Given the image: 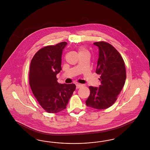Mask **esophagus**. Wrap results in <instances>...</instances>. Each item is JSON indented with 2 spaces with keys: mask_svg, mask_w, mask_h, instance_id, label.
I'll return each mask as SVG.
<instances>
[{
  "mask_svg": "<svg viewBox=\"0 0 150 150\" xmlns=\"http://www.w3.org/2000/svg\"><path fill=\"white\" fill-rule=\"evenodd\" d=\"M76 88L78 89V88H80L82 86V85L80 84V83H76Z\"/></svg>",
  "mask_w": 150,
  "mask_h": 150,
  "instance_id": "esophagus-1",
  "label": "esophagus"
}]
</instances>
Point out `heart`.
<instances>
[{"instance_id":"b5f03b06","label":"heart","mask_w":150,"mask_h":150,"mask_svg":"<svg viewBox=\"0 0 150 150\" xmlns=\"http://www.w3.org/2000/svg\"><path fill=\"white\" fill-rule=\"evenodd\" d=\"M87 52V50L83 47H80L79 50V53H82V52Z\"/></svg>"}]
</instances>
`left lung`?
I'll list each match as a JSON object with an SVG mask.
<instances>
[{
	"label": "left lung",
	"instance_id": "1",
	"mask_svg": "<svg viewBox=\"0 0 150 150\" xmlns=\"http://www.w3.org/2000/svg\"><path fill=\"white\" fill-rule=\"evenodd\" d=\"M99 49V58L96 73L100 75L99 88L89 87L90 94L86 104L97 109L109 108L117 100L127 77L124 61L120 54L108 43H93Z\"/></svg>",
	"mask_w": 150,
	"mask_h": 150
}]
</instances>
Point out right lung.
<instances>
[{
  "label": "right lung",
  "instance_id": "right-lung-1",
  "mask_svg": "<svg viewBox=\"0 0 150 150\" xmlns=\"http://www.w3.org/2000/svg\"><path fill=\"white\" fill-rule=\"evenodd\" d=\"M66 42L48 45L38 50L32 58L29 83L38 102L49 113H56L67 108L76 85L60 84L57 75L62 70V55Z\"/></svg>",
  "mask_w": 150,
  "mask_h": 150
}]
</instances>
